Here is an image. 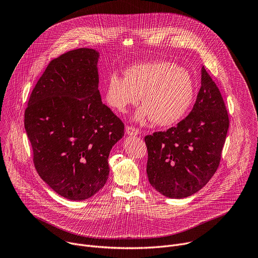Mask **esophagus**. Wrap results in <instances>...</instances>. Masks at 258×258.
<instances>
[{"label":"esophagus","instance_id":"esophagus-1","mask_svg":"<svg viewBox=\"0 0 258 258\" xmlns=\"http://www.w3.org/2000/svg\"><path fill=\"white\" fill-rule=\"evenodd\" d=\"M125 132L128 136H138L140 134V131L138 128L133 127V126H126Z\"/></svg>","mask_w":258,"mask_h":258}]
</instances>
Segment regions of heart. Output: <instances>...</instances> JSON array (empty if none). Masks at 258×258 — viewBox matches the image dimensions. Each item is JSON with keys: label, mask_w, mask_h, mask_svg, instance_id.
Listing matches in <instances>:
<instances>
[{"label": "heart", "mask_w": 258, "mask_h": 258, "mask_svg": "<svg viewBox=\"0 0 258 258\" xmlns=\"http://www.w3.org/2000/svg\"><path fill=\"white\" fill-rule=\"evenodd\" d=\"M144 106L135 120L148 119L159 126H169L187 114L195 97V83L188 69L169 61H154L133 65L124 78L115 73L109 77L105 90L106 103L124 112L140 101Z\"/></svg>", "instance_id": "obj_1"}]
</instances>
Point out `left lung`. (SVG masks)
<instances>
[{"label":"left lung","instance_id":"obj_1","mask_svg":"<svg viewBox=\"0 0 258 258\" xmlns=\"http://www.w3.org/2000/svg\"><path fill=\"white\" fill-rule=\"evenodd\" d=\"M229 124L223 97L202 66L201 88L190 114L166 132L145 137L151 186L173 199L201 190L219 165Z\"/></svg>","mask_w":258,"mask_h":258}]
</instances>
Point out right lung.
I'll list each match as a JSON object with an SVG mask.
<instances>
[{"label": "right lung", "mask_w": 258, "mask_h": 258, "mask_svg": "<svg viewBox=\"0 0 258 258\" xmlns=\"http://www.w3.org/2000/svg\"><path fill=\"white\" fill-rule=\"evenodd\" d=\"M100 53L82 48L52 60L30 95L24 126L36 171L60 196L82 201L107 181L108 157L124 124L102 103Z\"/></svg>", "instance_id": "1"}]
</instances>
